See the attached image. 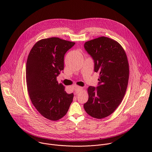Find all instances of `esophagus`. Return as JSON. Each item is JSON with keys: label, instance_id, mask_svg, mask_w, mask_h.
<instances>
[{"label": "esophagus", "instance_id": "esophagus-1", "mask_svg": "<svg viewBox=\"0 0 152 152\" xmlns=\"http://www.w3.org/2000/svg\"><path fill=\"white\" fill-rule=\"evenodd\" d=\"M83 90V87H81V86H76V87L75 89V91L76 94H77L79 92H80L81 91H82Z\"/></svg>", "mask_w": 152, "mask_h": 152}]
</instances>
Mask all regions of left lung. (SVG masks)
I'll return each mask as SVG.
<instances>
[{
	"label": "left lung",
	"instance_id": "left-lung-1",
	"mask_svg": "<svg viewBox=\"0 0 152 152\" xmlns=\"http://www.w3.org/2000/svg\"><path fill=\"white\" fill-rule=\"evenodd\" d=\"M84 48L94 61L99 82L96 88H88V100L83 107L91 117L102 119L115 111L125 95L129 77L128 59L120 43L110 38L88 41Z\"/></svg>",
	"mask_w": 152,
	"mask_h": 152
}]
</instances>
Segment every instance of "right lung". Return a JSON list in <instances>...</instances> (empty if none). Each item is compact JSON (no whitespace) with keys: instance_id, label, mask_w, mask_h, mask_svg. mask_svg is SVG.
I'll use <instances>...</instances> for the list:
<instances>
[{"instance_id":"add662e5","label":"right lung","mask_w":152,"mask_h":152,"mask_svg":"<svg viewBox=\"0 0 152 152\" xmlns=\"http://www.w3.org/2000/svg\"><path fill=\"white\" fill-rule=\"evenodd\" d=\"M75 45L58 37L42 39L31 50L26 62L28 94L38 113L57 121L67 114L73 99L67 94L57 76L64 70V55Z\"/></svg>"}]
</instances>
